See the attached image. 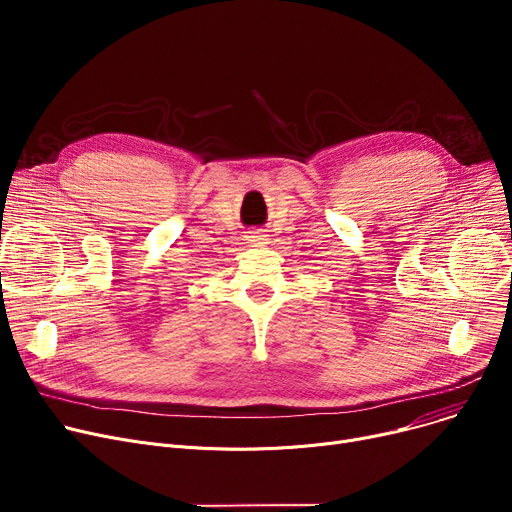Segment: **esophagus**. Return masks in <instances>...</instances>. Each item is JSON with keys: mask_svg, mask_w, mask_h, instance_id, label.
I'll use <instances>...</instances> for the list:
<instances>
[{"mask_svg": "<svg viewBox=\"0 0 512 512\" xmlns=\"http://www.w3.org/2000/svg\"><path fill=\"white\" fill-rule=\"evenodd\" d=\"M248 237V244H252V246H264L268 239H266V235H262V233H258V231H252L250 235H246Z\"/></svg>", "mask_w": 512, "mask_h": 512, "instance_id": "34e87169", "label": "esophagus"}]
</instances>
